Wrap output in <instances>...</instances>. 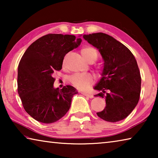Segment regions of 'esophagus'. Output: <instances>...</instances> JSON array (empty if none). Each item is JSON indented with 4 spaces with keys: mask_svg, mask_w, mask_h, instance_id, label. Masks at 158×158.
<instances>
[{
    "mask_svg": "<svg viewBox=\"0 0 158 158\" xmlns=\"http://www.w3.org/2000/svg\"><path fill=\"white\" fill-rule=\"evenodd\" d=\"M81 93L82 95L86 96V97H89L90 98H93V95L92 94H90V93H85V92H81Z\"/></svg>",
    "mask_w": 158,
    "mask_h": 158,
    "instance_id": "34e87169",
    "label": "esophagus"
}]
</instances>
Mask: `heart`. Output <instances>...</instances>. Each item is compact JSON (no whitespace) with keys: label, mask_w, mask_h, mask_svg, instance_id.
Masks as SVG:
<instances>
[{"label":"heart","mask_w":158,"mask_h":158,"mask_svg":"<svg viewBox=\"0 0 158 158\" xmlns=\"http://www.w3.org/2000/svg\"><path fill=\"white\" fill-rule=\"evenodd\" d=\"M83 58L87 62L93 63L98 57V51L94 47L90 46L84 47L81 49ZM64 65V63H63ZM93 77L91 74H74L69 78L71 84L79 90H85L93 83Z\"/></svg>","instance_id":"b5f03b06"}]
</instances>
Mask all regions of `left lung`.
Returning a JSON list of instances; mask_svg holds the SVG:
<instances>
[{
	"label": "left lung",
	"instance_id": "left-lung-1",
	"mask_svg": "<svg viewBox=\"0 0 158 158\" xmlns=\"http://www.w3.org/2000/svg\"><path fill=\"white\" fill-rule=\"evenodd\" d=\"M97 48L104 60L102 78L94 87L105 98L106 106L97 115L108 122L123 120L137 106L141 78L137 60L130 49L113 37L103 33L84 35Z\"/></svg>",
	"mask_w": 158,
	"mask_h": 158
}]
</instances>
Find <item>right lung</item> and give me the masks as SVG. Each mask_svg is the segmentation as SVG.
I'll return each mask as SVG.
<instances>
[{"label":"right lung","mask_w":158,"mask_h":158,"mask_svg":"<svg viewBox=\"0 0 158 158\" xmlns=\"http://www.w3.org/2000/svg\"><path fill=\"white\" fill-rule=\"evenodd\" d=\"M81 38L72 35L48 34L33 42L18 67V93L25 111L36 121L52 123L66 114L77 93L72 85L53 88V74L62 69L64 57L78 47Z\"/></svg>","instance_id":"1"}]
</instances>
